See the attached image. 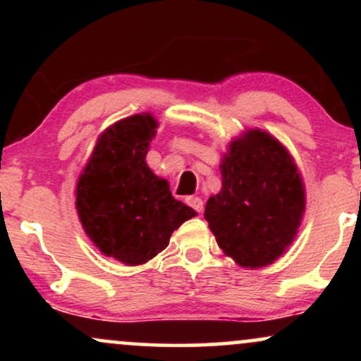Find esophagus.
<instances>
[{"label":"esophagus","mask_w":361,"mask_h":361,"mask_svg":"<svg viewBox=\"0 0 361 361\" xmlns=\"http://www.w3.org/2000/svg\"><path fill=\"white\" fill-rule=\"evenodd\" d=\"M186 205L192 207V209L197 210L198 214L204 210V202H202V198H198V197H188V198H186Z\"/></svg>","instance_id":"34e87169"}]
</instances>
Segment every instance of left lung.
Segmentation results:
<instances>
[{
    "label": "left lung",
    "mask_w": 361,
    "mask_h": 361,
    "mask_svg": "<svg viewBox=\"0 0 361 361\" xmlns=\"http://www.w3.org/2000/svg\"><path fill=\"white\" fill-rule=\"evenodd\" d=\"M221 173V192L204 214L219 247L244 268L271 264L292 244L305 210L292 156L268 132L251 128L229 144Z\"/></svg>",
    "instance_id": "left-lung-1"
}]
</instances>
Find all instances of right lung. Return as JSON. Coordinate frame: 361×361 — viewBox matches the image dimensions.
<instances>
[{"label":"right lung","instance_id":"right-lung-1","mask_svg":"<svg viewBox=\"0 0 361 361\" xmlns=\"http://www.w3.org/2000/svg\"><path fill=\"white\" fill-rule=\"evenodd\" d=\"M157 122L151 114L132 115L98 137L76 186L82 229L105 256L128 267L154 258L173 231L197 212L175 200L166 180L146 164Z\"/></svg>","mask_w":361,"mask_h":361}]
</instances>
